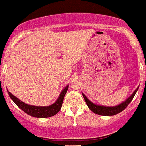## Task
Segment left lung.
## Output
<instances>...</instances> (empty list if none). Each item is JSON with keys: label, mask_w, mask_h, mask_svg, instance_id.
Returning a JSON list of instances; mask_svg holds the SVG:
<instances>
[{"label": "left lung", "mask_w": 146, "mask_h": 146, "mask_svg": "<svg viewBox=\"0 0 146 146\" xmlns=\"http://www.w3.org/2000/svg\"><path fill=\"white\" fill-rule=\"evenodd\" d=\"M138 88H139V87L133 91V94L127 100H125L124 102H122V103L119 104L118 105H116V106H104V105H96V104L93 103L91 101L88 100L84 94H82V96L84 97V100H85V102H86L88 108L94 113L102 115V116H113V115H116L119 113L122 112L123 110L126 108V107L129 105L130 102L132 101L133 98L135 96L136 93L138 90Z\"/></svg>", "instance_id": "left-lung-1"}]
</instances>
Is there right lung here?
<instances>
[{
	"mask_svg": "<svg viewBox=\"0 0 146 146\" xmlns=\"http://www.w3.org/2000/svg\"><path fill=\"white\" fill-rule=\"evenodd\" d=\"M69 85H67L65 88L62 90L59 96L57 99L54 103L49 106H35V105H29L28 104H26L21 101L19 99L15 96L14 95L11 94L10 92L8 91L9 96L14 102L15 105L18 106L19 108H21L23 111L27 113L28 115H30L32 117H37V118H47V117H52L56 115L60 109L62 108V102H63L64 98L65 96L66 93L68 90Z\"/></svg>",
	"mask_w": 146,
	"mask_h": 146,
	"instance_id": "1",
	"label": "right lung"
}]
</instances>
